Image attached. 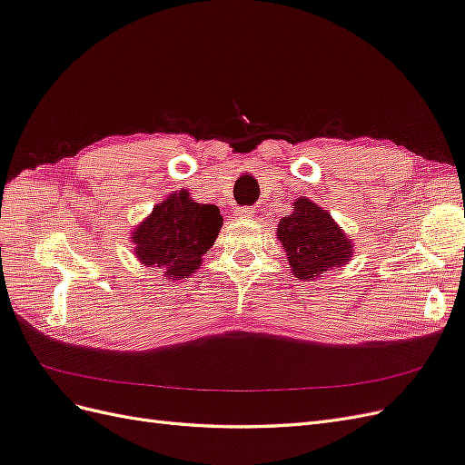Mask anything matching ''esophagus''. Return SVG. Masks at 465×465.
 <instances>
[{"instance_id":"esophagus-1","label":"esophagus","mask_w":465,"mask_h":465,"mask_svg":"<svg viewBox=\"0 0 465 465\" xmlns=\"http://www.w3.org/2000/svg\"><path fill=\"white\" fill-rule=\"evenodd\" d=\"M254 213H256L254 207H238V209L234 211V215H236V217H241V219L252 217V215H254Z\"/></svg>"}]
</instances>
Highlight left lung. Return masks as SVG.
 <instances>
[{
  "label": "left lung",
  "instance_id": "1",
  "mask_svg": "<svg viewBox=\"0 0 465 465\" xmlns=\"http://www.w3.org/2000/svg\"><path fill=\"white\" fill-rule=\"evenodd\" d=\"M277 241L292 275L302 281H314L353 258V238L335 223L328 209L304 195L294 200L291 213L279 221Z\"/></svg>",
  "mask_w": 465,
  "mask_h": 465
}]
</instances>
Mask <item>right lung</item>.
Returning a JSON list of instances; mask_svg holds the SVG:
<instances>
[{"label":"right lung","instance_id":"obj_1","mask_svg":"<svg viewBox=\"0 0 465 465\" xmlns=\"http://www.w3.org/2000/svg\"><path fill=\"white\" fill-rule=\"evenodd\" d=\"M221 227L217 205L198 203L180 190L154 205L130 238L139 263L157 267L168 281H180L200 270Z\"/></svg>","mask_w":465,"mask_h":465}]
</instances>
